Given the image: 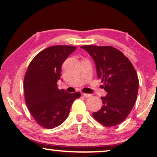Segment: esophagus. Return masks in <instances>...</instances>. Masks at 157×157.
Listing matches in <instances>:
<instances>
[{
  "mask_svg": "<svg viewBox=\"0 0 157 157\" xmlns=\"http://www.w3.org/2000/svg\"><path fill=\"white\" fill-rule=\"evenodd\" d=\"M82 95L84 96L85 98H89V97H91V94H83Z\"/></svg>",
  "mask_w": 157,
  "mask_h": 157,
  "instance_id": "esophagus-1",
  "label": "esophagus"
}]
</instances>
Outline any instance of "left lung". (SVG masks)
<instances>
[{"label":"left lung","instance_id":"left-lung-1","mask_svg":"<svg viewBox=\"0 0 157 157\" xmlns=\"http://www.w3.org/2000/svg\"><path fill=\"white\" fill-rule=\"evenodd\" d=\"M93 58L98 78L107 92L103 106L93 113L94 119L106 126L121 124L129 114L136 101L139 78L129 60L111 46H82Z\"/></svg>","mask_w":157,"mask_h":157}]
</instances>
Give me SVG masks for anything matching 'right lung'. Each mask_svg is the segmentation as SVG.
Segmentation results:
<instances>
[{
    "instance_id": "right-lung-1",
    "label": "right lung",
    "mask_w": 157,
    "mask_h": 157,
    "mask_svg": "<svg viewBox=\"0 0 157 157\" xmlns=\"http://www.w3.org/2000/svg\"><path fill=\"white\" fill-rule=\"evenodd\" d=\"M76 49L71 46L48 47L32 60L24 78L25 101L37 123L46 128L57 127L67 119L71 106L81 93L59 90L62 64Z\"/></svg>"
}]
</instances>
